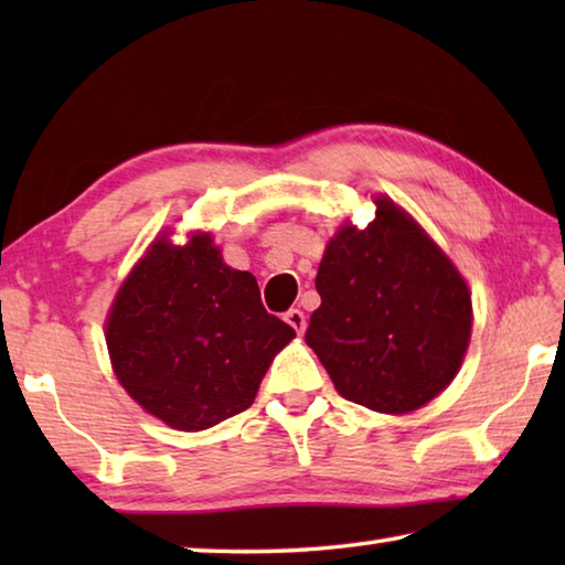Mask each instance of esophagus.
I'll return each mask as SVG.
<instances>
[{"label":"esophagus","mask_w":565,"mask_h":565,"mask_svg":"<svg viewBox=\"0 0 565 565\" xmlns=\"http://www.w3.org/2000/svg\"><path fill=\"white\" fill-rule=\"evenodd\" d=\"M284 319H286V323H289V327H291L296 333H303V329H306V317H303L301 309H289V311L284 313Z\"/></svg>","instance_id":"esophagus-1"}]
</instances>
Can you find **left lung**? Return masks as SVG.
Here are the masks:
<instances>
[{
	"instance_id": "left-lung-1",
	"label": "left lung",
	"mask_w": 565,
	"mask_h": 565,
	"mask_svg": "<svg viewBox=\"0 0 565 565\" xmlns=\"http://www.w3.org/2000/svg\"><path fill=\"white\" fill-rule=\"evenodd\" d=\"M306 343L343 398L408 414L451 384L471 337V294L454 264L388 199L323 254Z\"/></svg>"
}]
</instances>
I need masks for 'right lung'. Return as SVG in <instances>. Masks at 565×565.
Listing matches in <instances>:
<instances>
[{
    "instance_id": "1",
    "label": "right lung",
    "mask_w": 565,
    "mask_h": 565,
    "mask_svg": "<svg viewBox=\"0 0 565 565\" xmlns=\"http://www.w3.org/2000/svg\"><path fill=\"white\" fill-rule=\"evenodd\" d=\"M296 331L264 309L259 284L222 262L209 234L161 238L121 284L107 321L127 394L179 431L242 414Z\"/></svg>"
}]
</instances>
